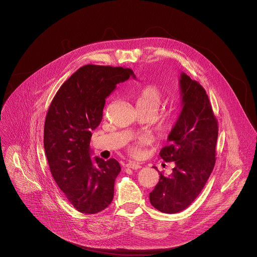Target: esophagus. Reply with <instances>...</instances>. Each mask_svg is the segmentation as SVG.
Returning a JSON list of instances; mask_svg holds the SVG:
<instances>
[{"mask_svg": "<svg viewBox=\"0 0 257 257\" xmlns=\"http://www.w3.org/2000/svg\"><path fill=\"white\" fill-rule=\"evenodd\" d=\"M126 168H129V169H132V170H138L141 168L140 164L138 163H135V162H129L128 164H126Z\"/></svg>", "mask_w": 257, "mask_h": 257, "instance_id": "esophagus-1", "label": "esophagus"}]
</instances>
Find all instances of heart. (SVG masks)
I'll use <instances>...</instances> for the list:
<instances>
[{
  "label": "heart",
  "mask_w": 257,
  "mask_h": 257,
  "mask_svg": "<svg viewBox=\"0 0 257 257\" xmlns=\"http://www.w3.org/2000/svg\"><path fill=\"white\" fill-rule=\"evenodd\" d=\"M133 99L137 111H149L154 115L157 114L163 102V92L155 84H148L138 88L133 93ZM178 121V114L176 111H169L164 114L160 122V128L165 132H170ZM149 140L145 137H139L135 139L128 148V152L132 157H140L142 154V148L148 144Z\"/></svg>",
  "instance_id": "1"
}]
</instances>
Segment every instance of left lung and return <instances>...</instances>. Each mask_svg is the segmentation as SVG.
Segmentation results:
<instances>
[{
    "instance_id": "1",
    "label": "left lung",
    "mask_w": 257,
    "mask_h": 257,
    "mask_svg": "<svg viewBox=\"0 0 257 257\" xmlns=\"http://www.w3.org/2000/svg\"><path fill=\"white\" fill-rule=\"evenodd\" d=\"M179 83L183 107L168 145L160 153L175 167L169 176L160 173V181L150 193L152 205L165 213L187 208L203 189L215 164L218 126L206 91L183 72Z\"/></svg>"
}]
</instances>
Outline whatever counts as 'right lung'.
Segmentation results:
<instances>
[{
	"label": "right lung",
	"mask_w": 257,
	"mask_h": 257,
	"mask_svg": "<svg viewBox=\"0 0 257 257\" xmlns=\"http://www.w3.org/2000/svg\"><path fill=\"white\" fill-rule=\"evenodd\" d=\"M135 77L129 68L84 65L57 91L48 109L44 144L51 173L69 202L82 213H97L112 202L121 171L115 159H90V138L102 119L106 96Z\"/></svg>",
	"instance_id": "obj_1"
}]
</instances>
